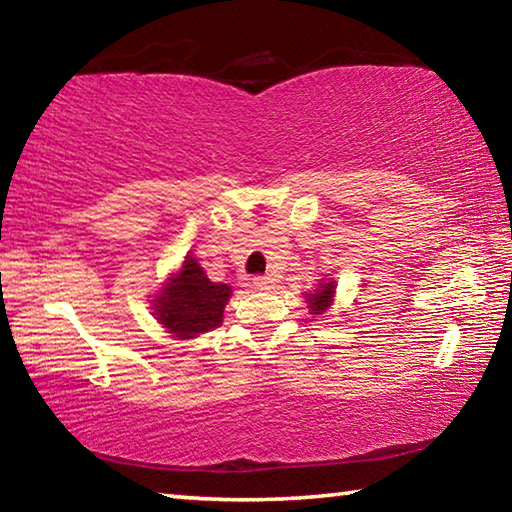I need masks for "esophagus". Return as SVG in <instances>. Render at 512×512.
I'll use <instances>...</instances> for the list:
<instances>
[{
	"mask_svg": "<svg viewBox=\"0 0 512 512\" xmlns=\"http://www.w3.org/2000/svg\"><path fill=\"white\" fill-rule=\"evenodd\" d=\"M273 284H275V277H271V275H259V277H255V280H253V289L268 291V289H273Z\"/></svg>",
	"mask_w": 512,
	"mask_h": 512,
	"instance_id": "34e87169",
	"label": "esophagus"
}]
</instances>
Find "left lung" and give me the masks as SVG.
<instances>
[{
	"instance_id": "1",
	"label": "left lung",
	"mask_w": 512,
	"mask_h": 512,
	"mask_svg": "<svg viewBox=\"0 0 512 512\" xmlns=\"http://www.w3.org/2000/svg\"><path fill=\"white\" fill-rule=\"evenodd\" d=\"M334 296H336V282L332 280V277H325V280H320L314 291L305 293V302H307L309 314L314 318L323 316L325 311L332 307Z\"/></svg>"
}]
</instances>
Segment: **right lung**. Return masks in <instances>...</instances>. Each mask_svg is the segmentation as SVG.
Instances as JSON below:
<instances>
[{
    "label": "right lung",
    "instance_id": "add662e5",
    "mask_svg": "<svg viewBox=\"0 0 512 512\" xmlns=\"http://www.w3.org/2000/svg\"><path fill=\"white\" fill-rule=\"evenodd\" d=\"M232 287L212 282L194 255H187L176 273L153 296V316L173 339H196L223 323V309Z\"/></svg>",
    "mask_w": 512,
    "mask_h": 512
}]
</instances>
